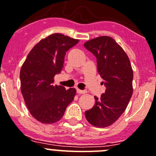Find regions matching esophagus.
<instances>
[{
  "instance_id": "obj_1",
  "label": "esophagus",
  "mask_w": 156,
  "mask_h": 156,
  "mask_svg": "<svg viewBox=\"0 0 156 156\" xmlns=\"http://www.w3.org/2000/svg\"><path fill=\"white\" fill-rule=\"evenodd\" d=\"M77 93L78 94H85L86 93V91H83V90H80V89H78L77 88Z\"/></svg>"
}]
</instances>
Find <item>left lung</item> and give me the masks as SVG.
<instances>
[{
    "mask_svg": "<svg viewBox=\"0 0 156 156\" xmlns=\"http://www.w3.org/2000/svg\"><path fill=\"white\" fill-rule=\"evenodd\" d=\"M83 46L96 57L98 73L106 87L100 98L95 97V104L86 111L85 117L95 127H108L123 114L132 97L133 70L124 50L112 37H96Z\"/></svg>",
    "mask_w": 156,
    "mask_h": 156,
    "instance_id": "8db88e82",
    "label": "left lung"
}]
</instances>
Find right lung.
I'll return each mask as SVG.
<instances>
[{
  "label": "right lung",
  "instance_id": "add662e5",
  "mask_svg": "<svg viewBox=\"0 0 156 156\" xmlns=\"http://www.w3.org/2000/svg\"><path fill=\"white\" fill-rule=\"evenodd\" d=\"M79 40L53 33L32 48L20 72V91L31 115L42 123H54L63 117L76 96L74 87L53 85L54 76L64 68L65 53Z\"/></svg>",
  "mask_w": 156,
  "mask_h": 156
}]
</instances>
